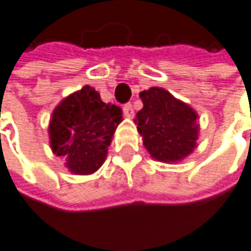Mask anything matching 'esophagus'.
Here are the masks:
<instances>
[{
    "instance_id": "obj_1",
    "label": "esophagus",
    "mask_w": 251,
    "mask_h": 251,
    "mask_svg": "<svg viewBox=\"0 0 251 251\" xmlns=\"http://www.w3.org/2000/svg\"><path fill=\"white\" fill-rule=\"evenodd\" d=\"M123 113H124V116L126 117H134V107H132V105L131 103H126V105L123 106Z\"/></svg>"
}]
</instances>
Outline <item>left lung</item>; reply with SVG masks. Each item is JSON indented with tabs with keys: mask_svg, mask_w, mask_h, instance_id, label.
<instances>
[{
	"mask_svg": "<svg viewBox=\"0 0 251 251\" xmlns=\"http://www.w3.org/2000/svg\"><path fill=\"white\" fill-rule=\"evenodd\" d=\"M144 107L137 113L138 131L156 160H182L196 148L198 114L169 91L152 87L139 94Z\"/></svg>",
	"mask_w": 251,
	"mask_h": 251,
	"instance_id": "8db88e82",
	"label": "left lung"
}]
</instances>
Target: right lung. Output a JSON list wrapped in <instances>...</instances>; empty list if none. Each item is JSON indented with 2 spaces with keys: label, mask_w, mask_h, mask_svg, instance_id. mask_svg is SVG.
Listing matches in <instances>:
<instances>
[{
  "label": "right lung",
  "mask_w": 251,
  "mask_h": 251,
  "mask_svg": "<svg viewBox=\"0 0 251 251\" xmlns=\"http://www.w3.org/2000/svg\"><path fill=\"white\" fill-rule=\"evenodd\" d=\"M122 109L105 103L90 85L63 99L50 123L51 148L75 174H92L105 161Z\"/></svg>",
  "instance_id": "add662e5"
}]
</instances>
